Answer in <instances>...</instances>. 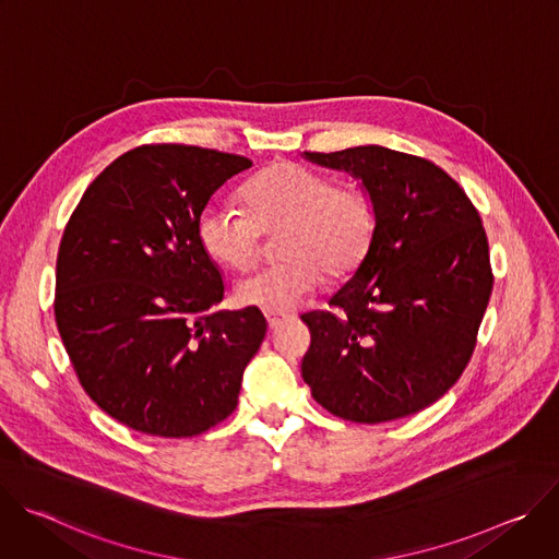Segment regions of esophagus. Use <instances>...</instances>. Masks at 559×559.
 Segmentation results:
<instances>
[{"instance_id": "obj_1", "label": "esophagus", "mask_w": 559, "mask_h": 559, "mask_svg": "<svg viewBox=\"0 0 559 559\" xmlns=\"http://www.w3.org/2000/svg\"><path fill=\"white\" fill-rule=\"evenodd\" d=\"M265 318H267V325H270V330H278L289 316H285V313H265Z\"/></svg>"}]
</instances>
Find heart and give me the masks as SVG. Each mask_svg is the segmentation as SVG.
Returning <instances> with one entry per match:
<instances>
[{
  "mask_svg": "<svg viewBox=\"0 0 559 559\" xmlns=\"http://www.w3.org/2000/svg\"><path fill=\"white\" fill-rule=\"evenodd\" d=\"M243 201L248 212L207 203L197 218L203 252L231 270L248 267L259 252L261 229L285 227L278 241L281 263L257 270L236 283V300L267 313L294 309L321 283L347 276L362 261L373 229L367 197L332 177L298 164H276L254 177Z\"/></svg>",
  "mask_w": 559,
  "mask_h": 559,
  "instance_id": "1",
  "label": "heart"
}]
</instances>
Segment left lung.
I'll return each mask as SVG.
<instances>
[{"label": "left lung", "mask_w": 559, "mask_h": 559, "mask_svg": "<svg viewBox=\"0 0 559 559\" xmlns=\"http://www.w3.org/2000/svg\"><path fill=\"white\" fill-rule=\"evenodd\" d=\"M360 181L373 212L369 248L330 298L300 318L311 332L302 380L352 423L397 420L433 405L464 371L493 289L480 214L427 158L382 145L302 152Z\"/></svg>", "instance_id": "obj_1"}]
</instances>
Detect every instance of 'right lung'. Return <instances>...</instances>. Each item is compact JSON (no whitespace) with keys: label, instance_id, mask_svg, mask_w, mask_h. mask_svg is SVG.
<instances>
[{"label":"right lung","instance_id":"add662e5","mask_svg":"<svg viewBox=\"0 0 559 559\" xmlns=\"http://www.w3.org/2000/svg\"><path fill=\"white\" fill-rule=\"evenodd\" d=\"M248 168L238 154L141 145L91 183L63 229L59 336L86 393L134 431L192 438L238 405L267 323L259 309H216L223 276L194 227Z\"/></svg>","mask_w":559,"mask_h":559}]
</instances>
